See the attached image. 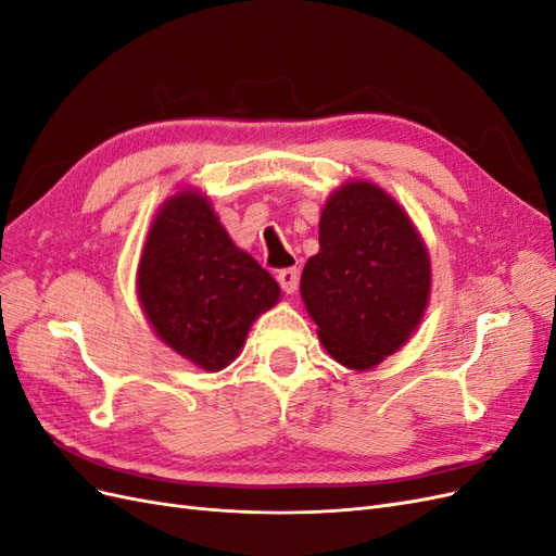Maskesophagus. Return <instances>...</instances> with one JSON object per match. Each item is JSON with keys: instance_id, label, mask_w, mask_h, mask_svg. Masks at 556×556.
I'll return each instance as SVG.
<instances>
[{"instance_id": "obj_1", "label": "esophagus", "mask_w": 556, "mask_h": 556, "mask_svg": "<svg viewBox=\"0 0 556 556\" xmlns=\"http://www.w3.org/2000/svg\"><path fill=\"white\" fill-rule=\"evenodd\" d=\"M276 278H278L285 294H294L296 292V288H299V271H296V268H280Z\"/></svg>"}]
</instances>
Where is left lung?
I'll return each mask as SVG.
<instances>
[{
    "instance_id": "obj_1",
    "label": "left lung",
    "mask_w": 556,
    "mask_h": 556,
    "mask_svg": "<svg viewBox=\"0 0 556 556\" xmlns=\"http://www.w3.org/2000/svg\"><path fill=\"white\" fill-rule=\"evenodd\" d=\"M299 290L329 355L350 371H368L422 323L431 294L427 243L380 185L348 180L319 213V252Z\"/></svg>"
}]
</instances>
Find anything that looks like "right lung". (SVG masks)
Returning <instances> with one entry per match:
<instances>
[{
  "instance_id": "1",
  "label": "right lung",
  "mask_w": 556,
  "mask_h": 556,
  "mask_svg": "<svg viewBox=\"0 0 556 556\" xmlns=\"http://www.w3.org/2000/svg\"><path fill=\"white\" fill-rule=\"evenodd\" d=\"M137 296L166 348L215 374L239 357L252 323L278 304L280 288L231 241L208 197L188 188L166 199L150 223Z\"/></svg>"
}]
</instances>
